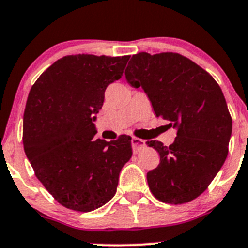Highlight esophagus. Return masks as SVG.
<instances>
[{
    "instance_id": "34e87169",
    "label": "esophagus",
    "mask_w": 248,
    "mask_h": 248,
    "mask_svg": "<svg viewBox=\"0 0 248 248\" xmlns=\"http://www.w3.org/2000/svg\"><path fill=\"white\" fill-rule=\"evenodd\" d=\"M131 141H132V149H133L134 152H138V151H140V150H142L145 146H146V144H145V140L136 138V137H133Z\"/></svg>"
}]
</instances>
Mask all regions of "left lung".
Returning <instances> with one entry per match:
<instances>
[{"label": "left lung", "instance_id": "left-lung-1", "mask_svg": "<svg viewBox=\"0 0 248 248\" xmlns=\"http://www.w3.org/2000/svg\"><path fill=\"white\" fill-rule=\"evenodd\" d=\"M128 84L141 87L156 116L176 129L169 146L149 140L159 166L147 172L158 201L184 204L199 197L223 166L232 136V117L221 87L206 71L174 52L133 55L124 71Z\"/></svg>", "mask_w": 248, "mask_h": 248}]
</instances>
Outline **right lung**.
<instances>
[{
    "mask_svg": "<svg viewBox=\"0 0 248 248\" xmlns=\"http://www.w3.org/2000/svg\"><path fill=\"white\" fill-rule=\"evenodd\" d=\"M129 56L69 55L37 79L22 124L24 150L36 176L67 209L89 212L116 193L131 159V137L94 140L106 89L121 78Z\"/></svg>",
    "mask_w": 248,
    "mask_h": 248,
    "instance_id": "right-lung-1",
    "label": "right lung"
}]
</instances>
